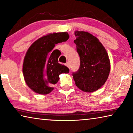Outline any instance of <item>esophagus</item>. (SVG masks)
I'll return each instance as SVG.
<instances>
[{
    "label": "esophagus",
    "mask_w": 133,
    "mask_h": 133,
    "mask_svg": "<svg viewBox=\"0 0 133 133\" xmlns=\"http://www.w3.org/2000/svg\"><path fill=\"white\" fill-rule=\"evenodd\" d=\"M66 66L67 67H68L69 69L70 68V63H69V62H67V63H66Z\"/></svg>",
    "instance_id": "obj_1"
}]
</instances>
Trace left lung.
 I'll use <instances>...</instances> for the list:
<instances>
[{
  "mask_svg": "<svg viewBox=\"0 0 133 133\" xmlns=\"http://www.w3.org/2000/svg\"><path fill=\"white\" fill-rule=\"evenodd\" d=\"M74 42L80 58L78 70L73 74L78 89L91 93L104 85L110 71V61L106 50L99 40L84 31H75Z\"/></svg>",
  "mask_w": 133,
  "mask_h": 133,
  "instance_id": "1",
  "label": "left lung"
}]
</instances>
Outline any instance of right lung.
<instances>
[{
	"label": "right lung",
	"instance_id": "add662e5",
	"mask_svg": "<svg viewBox=\"0 0 133 133\" xmlns=\"http://www.w3.org/2000/svg\"><path fill=\"white\" fill-rule=\"evenodd\" d=\"M69 37L67 32L49 33L29 47L24 58L23 74L26 84L36 93H50L59 75L69 72L68 67L58 63L60 51H52L56 44L66 42Z\"/></svg>",
	"mask_w": 133,
	"mask_h": 133
}]
</instances>
